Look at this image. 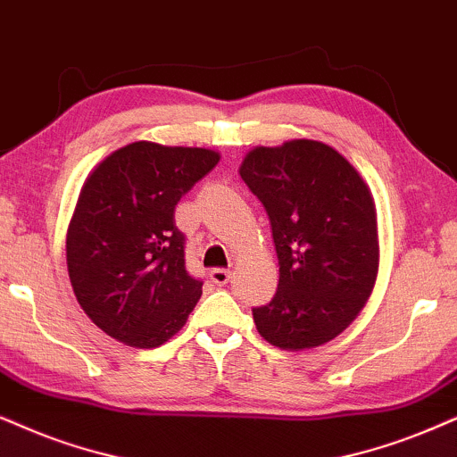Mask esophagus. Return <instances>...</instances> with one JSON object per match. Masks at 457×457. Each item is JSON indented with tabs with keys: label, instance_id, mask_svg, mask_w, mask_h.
<instances>
[{
	"label": "esophagus",
	"instance_id": "esophagus-1",
	"mask_svg": "<svg viewBox=\"0 0 457 457\" xmlns=\"http://www.w3.org/2000/svg\"><path fill=\"white\" fill-rule=\"evenodd\" d=\"M211 282L212 285H217V287H223V285H228L229 282V278H232V271L229 270H223V268H215V270H211Z\"/></svg>",
	"mask_w": 457,
	"mask_h": 457
}]
</instances>
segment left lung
Masks as SVG:
<instances>
[{
  "instance_id": "obj_1",
  "label": "left lung",
  "mask_w": 457,
  "mask_h": 457,
  "mask_svg": "<svg viewBox=\"0 0 457 457\" xmlns=\"http://www.w3.org/2000/svg\"><path fill=\"white\" fill-rule=\"evenodd\" d=\"M240 177L268 212L280 265L276 295L253 308L257 331L282 350L331 342L378 276L371 192L342 154L308 138L255 147Z\"/></svg>"
}]
</instances>
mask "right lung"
<instances>
[{
    "label": "right lung",
    "instance_id": "add662e5",
    "mask_svg": "<svg viewBox=\"0 0 457 457\" xmlns=\"http://www.w3.org/2000/svg\"><path fill=\"white\" fill-rule=\"evenodd\" d=\"M219 162L202 147L130 143L86 179L67 232L75 297L96 327L132 348H158L186 325L202 280L186 268L179 200Z\"/></svg>",
    "mask_w": 457,
    "mask_h": 457
}]
</instances>
